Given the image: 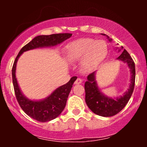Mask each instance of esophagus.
<instances>
[{
  "label": "esophagus",
  "mask_w": 147,
  "mask_h": 147,
  "mask_svg": "<svg viewBox=\"0 0 147 147\" xmlns=\"http://www.w3.org/2000/svg\"><path fill=\"white\" fill-rule=\"evenodd\" d=\"M82 79L80 78H77L76 79V81L75 82V84H82Z\"/></svg>",
  "instance_id": "34e87169"
}]
</instances>
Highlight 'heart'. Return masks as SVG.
<instances>
[{
    "mask_svg": "<svg viewBox=\"0 0 147 147\" xmlns=\"http://www.w3.org/2000/svg\"><path fill=\"white\" fill-rule=\"evenodd\" d=\"M70 59L77 61L84 58V65L86 69H92L104 60L107 55L106 42L90 38H83L70 43L67 46Z\"/></svg>",
    "mask_w": 147,
    "mask_h": 147,
    "instance_id": "heart-1",
    "label": "heart"
}]
</instances>
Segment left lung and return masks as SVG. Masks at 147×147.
<instances>
[{
  "label": "left lung",
  "instance_id": "8db88e82",
  "mask_svg": "<svg viewBox=\"0 0 147 147\" xmlns=\"http://www.w3.org/2000/svg\"><path fill=\"white\" fill-rule=\"evenodd\" d=\"M117 59L127 63L131 72V84L127 92L124 95L119 98L112 99L102 95L95 80V72L88 75V81L85 83V100L87 106L94 113L102 117H111L120 112L129 101L134 90L136 68L133 59L125 49Z\"/></svg>",
  "mask_w": 147,
  "mask_h": 147
}]
</instances>
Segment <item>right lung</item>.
I'll return each mask as SVG.
<instances>
[{
  "label": "right lung",
  "instance_id": "1",
  "mask_svg": "<svg viewBox=\"0 0 147 147\" xmlns=\"http://www.w3.org/2000/svg\"><path fill=\"white\" fill-rule=\"evenodd\" d=\"M72 36V34L62 33L54 34L50 35H41L34 38L30 43L23 46L20 50L17 57L15 59L11 70L12 82L14 86L15 95L18 104L23 111L34 119L41 122H45L55 119L61 114V113L66 105L67 99L70 93L77 77H72L67 84L59 87L53 92L41 101H32L27 99L22 94L17 80L16 79V67L18 57L21 54L28 50L45 46H54L68 39Z\"/></svg>",
  "mask_w": 147,
  "mask_h": 147
}]
</instances>
